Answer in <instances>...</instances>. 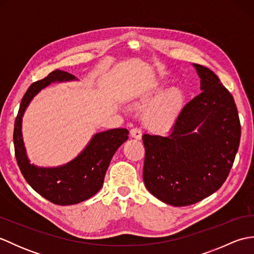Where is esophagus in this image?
Instances as JSON below:
<instances>
[{
    "label": "esophagus",
    "instance_id": "1",
    "mask_svg": "<svg viewBox=\"0 0 254 254\" xmlns=\"http://www.w3.org/2000/svg\"><path fill=\"white\" fill-rule=\"evenodd\" d=\"M130 135L133 138H136V139H141L142 138V130L138 127H133L131 128L130 131Z\"/></svg>",
    "mask_w": 254,
    "mask_h": 254
}]
</instances>
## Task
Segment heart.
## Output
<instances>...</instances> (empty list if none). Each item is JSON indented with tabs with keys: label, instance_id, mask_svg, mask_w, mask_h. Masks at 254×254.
Listing matches in <instances>:
<instances>
[{
	"label": "heart",
	"instance_id": "obj_1",
	"mask_svg": "<svg viewBox=\"0 0 254 254\" xmlns=\"http://www.w3.org/2000/svg\"><path fill=\"white\" fill-rule=\"evenodd\" d=\"M164 88V84H149L139 91L134 100L136 106H144L158 97L150 104L144 115L145 123L150 128L157 131L167 130L174 126L185 106V95L181 89L172 87L163 93Z\"/></svg>",
	"mask_w": 254,
	"mask_h": 254
}]
</instances>
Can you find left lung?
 Listing matches in <instances>:
<instances>
[{"mask_svg":"<svg viewBox=\"0 0 254 254\" xmlns=\"http://www.w3.org/2000/svg\"><path fill=\"white\" fill-rule=\"evenodd\" d=\"M193 65L202 93L183 107L167 135H143L145 187L172 206L195 204L223 186L241 136L234 97L213 71Z\"/></svg>","mask_w":254,"mask_h":254,"instance_id":"left-lung-1","label":"left lung"}]
</instances>
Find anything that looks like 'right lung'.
<instances>
[{
	"label": "right lung",
	"instance_id": "right-lung-1",
	"mask_svg": "<svg viewBox=\"0 0 254 254\" xmlns=\"http://www.w3.org/2000/svg\"><path fill=\"white\" fill-rule=\"evenodd\" d=\"M72 79H75L74 75L57 69L32 83L21 99L14 126L15 157L21 174L37 193L58 205L77 204L95 195L104 185L112 156L128 138L127 128H112L95 134L83 152L65 165L42 168L29 163L21 137V118L26 108L42 88L51 83Z\"/></svg>",
	"mask_w": 254,
	"mask_h": 254
}]
</instances>
